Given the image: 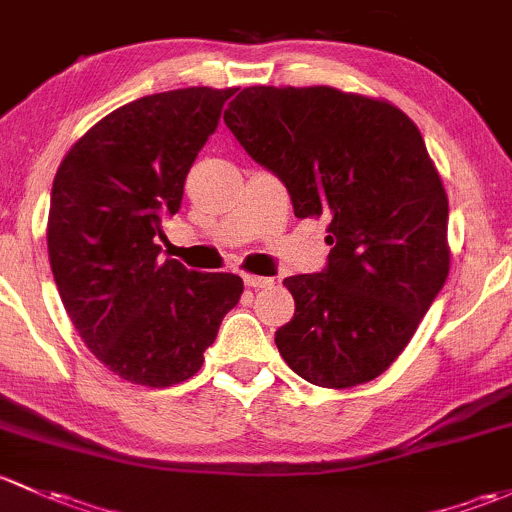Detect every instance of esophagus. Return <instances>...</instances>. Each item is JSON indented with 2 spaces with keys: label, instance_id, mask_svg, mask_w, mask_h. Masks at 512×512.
Listing matches in <instances>:
<instances>
[{
  "label": "esophagus",
  "instance_id": "esophagus-1",
  "mask_svg": "<svg viewBox=\"0 0 512 512\" xmlns=\"http://www.w3.org/2000/svg\"><path fill=\"white\" fill-rule=\"evenodd\" d=\"M244 283H246V286H249V288H268V286H273V278L254 276V273H246Z\"/></svg>",
  "mask_w": 512,
  "mask_h": 512
}]
</instances>
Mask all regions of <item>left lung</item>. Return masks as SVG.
<instances>
[{
  "label": "left lung",
  "instance_id": "1",
  "mask_svg": "<svg viewBox=\"0 0 512 512\" xmlns=\"http://www.w3.org/2000/svg\"><path fill=\"white\" fill-rule=\"evenodd\" d=\"M286 184L298 219H328V266L283 281L295 315L276 345L310 384L379 377L409 345L451 266L449 197L397 105L330 86L244 88L224 113Z\"/></svg>",
  "mask_w": 512,
  "mask_h": 512
}]
</instances>
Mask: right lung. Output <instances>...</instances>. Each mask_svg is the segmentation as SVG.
<instances>
[{
	"instance_id": "add662e5",
	"label": "right lung",
	"mask_w": 512,
	"mask_h": 512,
	"mask_svg": "<svg viewBox=\"0 0 512 512\" xmlns=\"http://www.w3.org/2000/svg\"><path fill=\"white\" fill-rule=\"evenodd\" d=\"M234 93L199 86L133 100L93 125L54 177L46 239L63 308L88 350L142 387L197 374L244 293L234 273L160 263L155 241Z\"/></svg>"
}]
</instances>
